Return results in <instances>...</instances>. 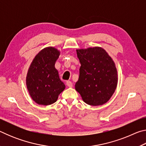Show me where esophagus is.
Masks as SVG:
<instances>
[{
	"label": "esophagus",
	"instance_id": "obj_1",
	"mask_svg": "<svg viewBox=\"0 0 146 146\" xmlns=\"http://www.w3.org/2000/svg\"><path fill=\"white\" fill-rule=\"evenodd\" d=\"M66 85H67L69 88L73 87V84L71 81H67V82H66Z\"/></svg>",
	"mask_w": 146,
	"mask_h": 146
}]
</instances>
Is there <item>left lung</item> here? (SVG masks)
Returning a JSON list of instances; mask_svg holds the SVG:
<instances>
[{
  "instance_id": "8db88e82",
  "label": "left lung",
  "mask_w": 146,
  "mask_h": 146,
  "mask_svg": "<svg viewBox=\"0 0 146 146\" xmlns=\"http://www.w3.org/2000/svg\"><path fill=\"white\" fill-rule=\"evenodd\" d=\"M76 54L81 66L75 90L89 105L106 103L117 86V71L114 62L100 47L76 49Z\"/></svg>"
}]
</instances>
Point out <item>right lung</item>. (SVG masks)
Wrapping results in <instances>:
<instances>
[{"label": "right lung", "mask_w": 146, "mask_h": 146, "mask_svg": "<svg viewBox=\"0 0 146 146\" xmlns=\"http://www.w3.org/2000/svg\"><path fill=\"white\" fill-rule=\"evenodd\" d=\"M60 51L53 47L41 50L34 58L26 76L29 95L38 104L48 106L57 100L66 86L55 68Z\"/></svg>", "instance_id": "add662e5"}]
</instances>
